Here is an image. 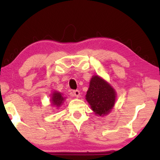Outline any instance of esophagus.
Returning <instances> with one entry per match:
<instances>
[{
	"mask_svg": "<svg viewBox=\"0 0 160 160\" xmlns=\"http://www.w3.org/2000/svg\"><path fill=\"white\" fill-rule=\"evenodd\" d=\"M73 95H74V96H75V97H77V98H78L79 96H80V92H79L78 90H74L73 91Z\"/></svg>",
	"mask_w": 160,
	"mask_h": 160,
	"instance_id": "34e87169",
	"label": "esophagus"
}]
</instances>
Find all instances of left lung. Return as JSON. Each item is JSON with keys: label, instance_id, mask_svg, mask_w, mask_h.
<instances>
[{"label": "left lung", "instance_id": "1", "mask_svg": "<svg viewBox=\"0 0 160 160\" xmlns=\"http://www.w3.org/2000/svg\"><path fill=\"white\" fill-rule=\"evenodd\" d=\"M117 94L112 86L102 78H92L86 99L95 114L103 117L108 114L114 106Z\"/></svg>", "mask_w": 160, "mask_h": 160}]
</instances>
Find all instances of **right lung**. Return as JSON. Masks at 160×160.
<instances>
[{
  "label": "right lung",
  "mask_w": 160,
  "mask_h": 160,
  "mask_svg": "<svg viewBox=\"0 0 160 160\" xmlns=\"http://www.w3.org/2000/svg\"><path fill=\"white\" fill-rule=\"evenodd\" d=\"M50 101L52 105L56 106V108H59L63 104L64 101H65V98L62 96V93L55 91L54 92H52V98H51Z\"/></svg>",
  "instance_id": "add662e5"
}]
</instances>
